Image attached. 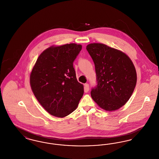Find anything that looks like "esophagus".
<instances>
[{
    "label": "esophagus",
    "mask_w": 159,
    "mask_h": 159,
    "mask_svg": "<svg viewBox=\"0 0 159 159\" xmlns=\"http://www.w3.org/2000/svg\"><path fill=\"white\" fill-rule=\"evenodd\" d=\"M84 89H85V91L86 92H88L89 90V84L88 83H85L84 84Z\"/></svg>",
    "instance_id": "esophagus-1"
}]
</instances>
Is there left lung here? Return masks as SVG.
Instances as JSON below:
<instances>
[{
    "instance_id": "8db88e82",
    "label": "left lung",
    "mask_w": 159,
    "mask_h": 159,
    "mask_svg": "<svg viewBox=\"0 0 159 159\" xmlns=\"http://www.w3.org/2000/svg\"><path fill=\"white\" fill-rule=\"evenodd\" d=\"M95 64L97 86L92 89L93 100L106 111H114L124 106L136 84V70L128 56L102 43L86 46Z\"/></svg>"
}]
</instances>
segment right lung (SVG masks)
<instances>
[{"label":"right lung","instance_id":"add662e5","mask_svg":"<svg viewBox=\"0 0 159 159\" xmlns=\"http://www.w3.org/2000/svg\"><path fill=\"white\" fill-rule=\"evenodd\" d=\"M82 45L70 43L52 46L38 57L30 77L31 88L46 111L58 117L74 111L83 95L73 62Z\"/></svg>","mask_w":159,"mask_h":159}]
</instances>
